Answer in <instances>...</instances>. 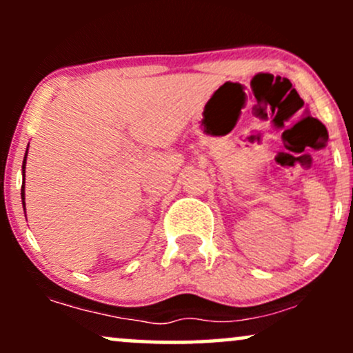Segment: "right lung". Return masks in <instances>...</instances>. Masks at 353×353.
I'll return each mask as SVG.
<instances>
[{"instance_id":"right-lung-1","label":"right lung","mask_w":353,"mask_h":353,"mask_svg":"<svg viewBox=\"0 0 353 353\" xmlns=\"http://www.w3.org/2000/svg\"><path fill=\"white\" fill-rule=\"evenodd\" d=\"M28 152V151H26ZM26 161V159H24ZM23 176H24V163H23ZM21 197H23V205H24V182H23V192H21Z\"/></svg>"}]
</instances>
